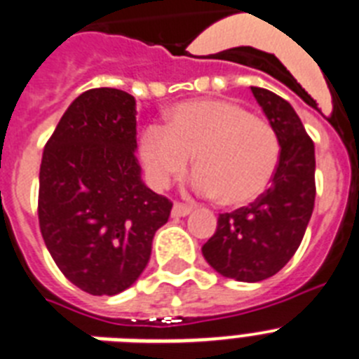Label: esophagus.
I'll use <instances>...</instances> for the list:
<instances>
[{"label": "esophagus", "mask_w": 359, "mask_h": 359, "mask_svg": "<svg viewBox=\"0 0 359 359\" xmlns=\"http://www.w3.org/2000/svg\"><path fill=\"white\" fill-rule=\"evenodd\" d=\"M190 212H192V207H189V205H183V203H174L172 217H185V215H189Z\"/></svg>", "instance_id": "esophagus-1"}]
</instances>
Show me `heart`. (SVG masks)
Segmentation results:
<instances>
[{"label":"heart","instance_id":"b5f03b06","mask_svg":"<svg viewBox=\"0 0 359 359\" xmlns=\"http://www.w3.org/2000/svg\"><path fill=\"white\" fill-rule=\"evenodd\" d=\"M140 154L149 177L167 187L183 176L194 158L192 187L228 207L261 198L277 172L280 140L264 118L224 98H199L174 106L165 129L142 133Z\"/></svg>","mask_w":359,"mask_h":359}]
</instances>
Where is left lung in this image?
Segmentation results:
<instances>
[{
    "mask_svg": "<svg viewBox=\"0 0 359 359\" xmlns=\"http://www.w3.org/2000/svg\"><path fill=\"white\" fill-rule=\"evenodd\" d=\"M280 140L277 172L250 207L221 214L217 230L203 244V257L223 277L259 282L290 262L315 208V144L287 100L252 88Z\"/></svg>",
    "mask_w": 359,
    "mask_h": 359,
    "instance_id": "left-lung-1",
    "label": "left lung"
}]
</instances>
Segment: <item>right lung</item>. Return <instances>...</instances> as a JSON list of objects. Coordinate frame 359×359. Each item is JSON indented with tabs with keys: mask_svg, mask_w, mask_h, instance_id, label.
<instances>
[{
	"mask_svg": "<svg viewBox=\"0 0 359 359\" xmlns=\"http://www.w3.org/2000/svg\"><path fill=\"white\" fill-rule=\"evenodd\" d=\"M136 100L115 88L79 95L43 151L39 226L66 278L90 294H116L140 277L172 203L142 182Z\"/></svg>",
	"mask_w": 359,
	"mask_h": 359,
	"instance_id": "obj_1",
	"label": "right lung"
}]
</instances>
